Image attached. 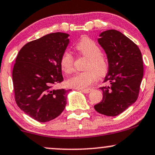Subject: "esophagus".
<instances>
[{"label":"esophagus","instance_id":"obj_1","mask_svg":"<svg viewBox=\"0 0 155 155\" xmlns=\"http://www.w3.org/2000/svg\"><path fill=\"white\" fill-rule=\"evenodd\" d=\"M91 90H92V89H80V91H81V92H84V93H86V94H87V93L90 92Z\"/></svg>","mask_w":155,"mask_h":155}]
</instances>
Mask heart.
<instances>
[{"mask_svg":"<svg viewBox=\"0 0 155 155\" xmlns=\"http://www.w3.org/2000/svg\"><path fill=\"white\" fill-rule=\"evenodd\" d=\"M76 49L84 57L87 58L86 71L76 74L67 81L70 87L84 89L94 83L97 76H103L107 73L109 64L106 58L102 54L101 48L92 39L84 37L76 45ZM74 57L69 52L65 51L60 59L61 69L66 74L74 71Z\"/></svg>","mask_w":155,"mask_h":155,"instance_id":"obj_1","label":"heart"}]
</instances>
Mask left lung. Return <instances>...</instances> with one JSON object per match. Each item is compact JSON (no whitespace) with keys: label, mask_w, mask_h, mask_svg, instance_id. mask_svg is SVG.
<instances>
[{"label":"left lung","mask_w":155,"mask_h":155,"mask_svg":"<svg viewBox=\"0 0 155 155\" xmlns=\"http://www.w3.org/2000/svg\"><path fill=\"white\" fill-rule=\"evenodd\" d=\"M98 42L105 50L108 72L100 87L102 100L94 106L97 112L107 116H116L137 101L143 74L141 53L133 41L120 31L110 29L102 32Z\"/></svg>","instance_id":"obj_1"}]
</instances>
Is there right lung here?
I'll return each instance as SVG.
<instances>
[{
    "instance_id": "add662e5",
    "label": "right lung",
    "mask_w": 155,
    "mask_h": 155,
    "mask_svg": "<svg viewBox=\"0 0 155 155\" xmlns=\"http://www.w3.org/2000/svg\"><path fill=\"white\" fill-rule=\"evenodd\" d=\"M68 34L50 33L31 41L18 52L12 71L15 101L18 107L39 122L61 114L69 90L57 89L63 81L61 55L69 43Z\"/></svg>"
}]
</instances>
